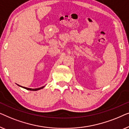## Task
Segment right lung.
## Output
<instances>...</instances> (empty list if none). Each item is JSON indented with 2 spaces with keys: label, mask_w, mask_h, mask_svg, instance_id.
<instances>
[{
  "label": "right lung",
  "mask_w": 129,
  "mask_h": 129,
  "mask_svg": "<svg viewBox=\"0 0 129 129\" xmlns=\"http://www.w3.org/2000/svg\"><path fill=\"white\" fill-rule=\"evenodd\" d=\"M17 85H18V86H20V87H22V88H24V89H27V90H40V89H43V88H44V87L45 86H43L41 87V88H39L31 89V88H26V87H24V86H20V85H18V84H17Z\"/></svg>",
  "instance_id": "1"
}]
</instances>
